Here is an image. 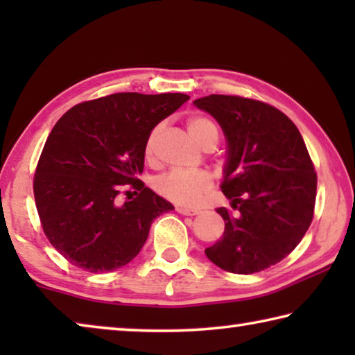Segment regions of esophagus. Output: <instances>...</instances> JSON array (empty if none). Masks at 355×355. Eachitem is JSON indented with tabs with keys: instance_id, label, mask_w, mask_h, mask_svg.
Segmentation results:
<instances>
[{
	"instance_id": "obj_1",
	"label": "esophagus",
	"mask_w": 355,
	"mask_h": 355,
	"mask_svg": "<svg viewBox=\"0 0 355 355\" xmlns=\"http://www.w3.org/2000/svg\"><path fill=\"white\" fill-rule=\"evenodd\" d=\"M177 211L180 214H184V216H197L200 211L196 208H186V207H177Z\"/></svg>"
}]
</instances>
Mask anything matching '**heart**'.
Segmentation results:
<instances>
[{
  "label": "heart",
  "mask_w": 355,
  "mask_h": 355,
  "mask_svg": "<svg viewBox=\"0 0 355 355\" xmlns=\"http://www.w3.org/2000/svg\"><path fill=\"white\" fill-rule=\"evenodd\" d=\"M163 125H156L150 131L144 153L148 161L156 159V144ZM188 131L199 146L203 148L209 142L218 144L219 131L211 119L205 116H192L188 120ZM213 188V178L208 172H167L155 180V189L166 199L184 207H194L207 192Z\"/></svg>",
  "instance_id": "b5f03b06"
}]
</instances>
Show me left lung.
Wrapping results in <instances>:
<instances>
[{
    "label": "left lung",
    "instance_id": "obj_1",
    "mask_svg": "<svg viewBox=\"0 0 355 355\" xmlns=\"http://www.w3.org/2000/svg\"><path fill=\"white\" fill-rule=\"evenodd\" d=\"M218 120L228 144L220 189L224 235L205 249L233 274L260 272L284 260L309 230L315 213L316 172L291 119L277 107L238 95L194 101Z\"/></svg>",
    "mask_w": 355,
    "mask_h": 355
}]
</instances>
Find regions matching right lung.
<instances>
[{
	"mask_svg": "<svg viewBox=\"0 0 355 355\" xmlns=\"http://www.w3.org/2000/svg\"><path fill=\"white\" fill-rule=\"evenodd\" d=\"M188 100L119 92L58 120L35 167L34 199L45 236L69 263L95 274L116 271L139 254L153 219L172 211L137 177L148 133ZM123 187L137 197L120 204Z\"/></svg>",
	"mask_w": 355,
	"mask_h": 355,
	"instance_id": "add662e5",
	"label": "right lung"
}]
</instances>
